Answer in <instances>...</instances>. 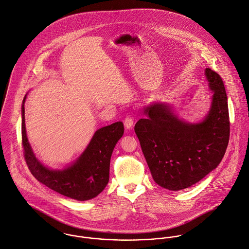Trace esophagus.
<instances>
[{
	"instance_id": "1",
	"label": "esophagus",
	"mask_w": 249,
	"mask_h": 249,
	"mask_svg": "<svg viewBox=\"0 0 249 249\" xmlns=\"http://www.w3.org/2000/svg\"><path fill=\"white\" fill-rule=\"evenodd\" d=\"M124 125L126 129H131L134 126V119L131 115L126 116V118L124 119Z\"/></svg>"
}]
</instances>
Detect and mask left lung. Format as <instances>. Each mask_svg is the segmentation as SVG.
<instances>
[{
  "label": "left lung",
  "instance_id": "1",
  "mask_svg": "<svg viewBox=\"0 0 249 249\" xmlns=\"http://www.w3.org/2000/svg\"><path fill=\"white\" fill-rule=\"evenodd\" d=\"M213 92L209 113L199 123L179 119L168 105L156 103L144 108L147 117L135 125L154 181L170 191L199 182L221 161L229 142L228 102L221 77L205 70Z\"/></svg>",
  "mask_w": 249,
  "mask_h": 249
}]
</instances>
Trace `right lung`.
<instances>
[{
  "label": "right lung",
  "mask_w": 249,
  "mask_h": 249,
  "mask_svg": "<svg viewBox=\"0 0 249 249\" xmlns=\"http://www.w3.org/2000/svg\"><path fill=\"white\" fill-rule=\"evenodd\" d=\"M22 106V145L31 173L49 189L80 201L94 198L106 188L109 179V161L113 148L124 133L121 121L97 130L89 146L70 166L53 170L35 156L28 142L25 127V107Z\"/></svg>",
  "instance_id": "add662e5"
}]
</instances>
